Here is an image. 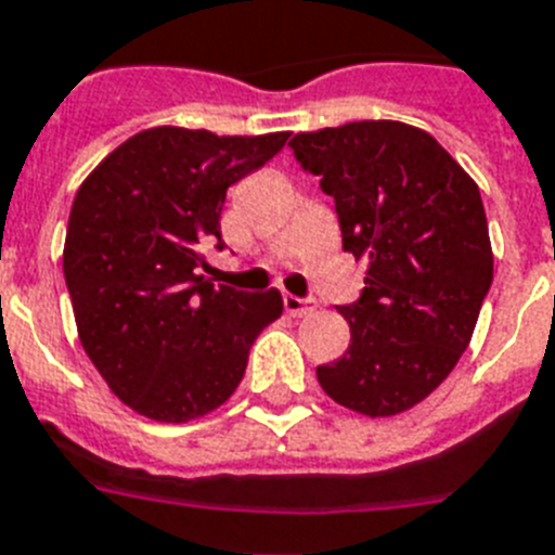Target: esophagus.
<instances>
[{"mask_svg": "<svg viewBox=\"0 0 555 555\" xmlns=\"http://www.w3.org/2000/svg\"><path fill=\"white\" fill-rule=\"evenodd\" d=\"M283 309H286V314H292V318H304V314H311V311L318 309V304H314V300H304V297L286 295L283 297Z\"/></svg>", "mask_w": 555, "mask_h": 555, "instance_id": "obj_1", "label": "esophagus"}]
</instances>
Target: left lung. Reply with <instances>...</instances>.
Listing matches in <instances>:
<instances>
[{
    "instance_id": "8db88e82",
    "label": "left lung",
    "mask_w": 555,
    "mask_h": 555,
    "mask_svg": "<svg viewBox=\"0 0 555 555\" xmlns=\"http://www.w3.org/2000/svg\"><path fill=\"white\" fill-rule=\"evenodd\" d=\"M297 162L320 176L343 249L369 260L363 297L340 306L351 343L318 383L343 409L397 416L460 363L493 281L482 195L420 127L351 121L297 132Z\"/></svg>"
}]
</instances>
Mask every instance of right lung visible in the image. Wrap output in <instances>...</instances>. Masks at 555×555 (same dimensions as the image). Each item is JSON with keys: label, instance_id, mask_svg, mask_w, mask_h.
Masks as SVG:
<instances>
[{"label": "right lung", "instance_id": "1", "mask_svg": "<svg viewBox=\"0 0 555 555\" xmlns=\"http://www.w3.org/2000/svg\"><path fill=\"white\" fill-rule=\"evenodd\" d=\"M288 132L150 127L118 144L73 198L64 281L81 349L109 391L155 423H190L235 393L255 337L283 314L278 288L246 295L198 272L223 249L227 190Z\"/></svg>", "mask_w": 555, "mask_h": 555}]
</instances>
